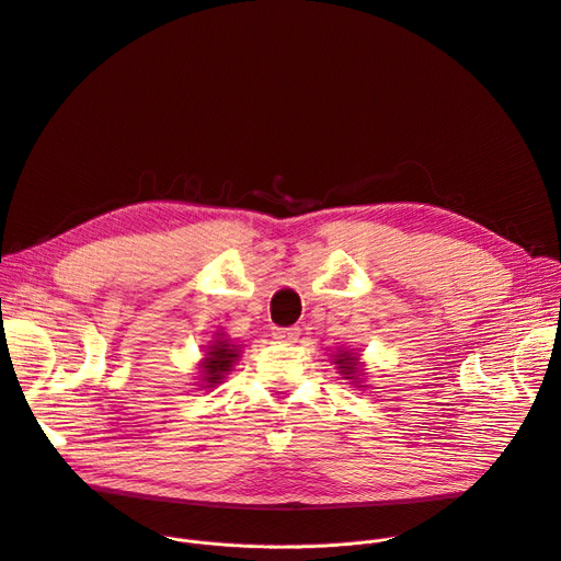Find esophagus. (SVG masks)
Listing matches in <instances>:
<instances>
[{
  "instance_id": "obj_1",
  "label": "esophagus",
  "mask_w": 561,
  "mask_h": 561,
  "mask_svg": "<svg viewBox=\"0 0 561 561\" xmlns=\"http://www.w3.org/2000/svg\"><path fill=\"white\" fill-rule=\"evenodd\" d=\"M273 335L279 341V343H297V339H300V329L297 327H273Z\"/></svg>"
}]
</instances>
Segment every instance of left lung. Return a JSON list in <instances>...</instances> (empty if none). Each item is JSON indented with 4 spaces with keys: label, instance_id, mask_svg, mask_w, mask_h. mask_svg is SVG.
<instances>
[{
    "label": "left lung",
    "instance_id": "1",
    "mask_svg": "<svg viewBox=\"0 0 561 561\" xmlns=\"http://www.w3.org/2000/svg\"><path fill=\"white\" fill-rule=\"evenodd\" d=\"M333 363L339 365L343 379H352V383H358L356 381V377L360 375V371H358V356H354L352 352H339V354H335Z\"/></svg>",
    "mask_w": 561,
    "mask_h": 561
}]
</instances>
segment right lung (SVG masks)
<instances>
[{
    "mask_svg": "<svg viewBox=\"0 0 561 561\" xmlns=\"http://www.w3.org/2000/svg\"><path fill=\"white\" fill-rule=\"evenodd\" d=\"M237 358H239V345H232L228 339H222L220 335L218 341L209 345V352L203 358L201 388H214L216 383H220V379H226Z\"/></svg>",
    "mask_w": 561,
    "mask_h": 561,
    "instance_id": "right-lung-1",
    "label": "right lung"
}]
</instances>
